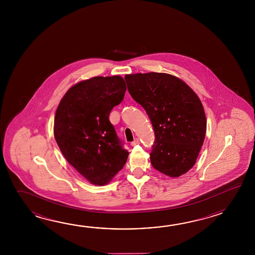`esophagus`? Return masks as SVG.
Returning <instances> with one entry per match:
<instances>
[{"label":"esophagus","instance_id":"34e87169","mask_svg":"<svg viewBox=\"0 0 255 255\" xmlns=\"http://www.w3.org/2000/svg\"><path fill=\"white\" fill-rule=\"evenodd\" d=\"M137 144H138V138H135L134 141H132V142H131V144H130V145L132 146H135V145H137Z\"/></svg>","mask_w":255,"mask_h":255}]
</instances>
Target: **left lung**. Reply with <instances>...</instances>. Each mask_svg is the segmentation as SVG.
<instances>
[{"mask_svg":"<svg viewBox=\"0 0 255 255\" xmlns=\"http://www.w3.org/2000/svg\"><path fill=\"white\" fill-rule=\"evenodd\" d=\"M128 90L146 110L155 132L152 166L175 178L194 166L206 134L200 98L186 83L165 73L127 75Z\"/></svg>","mask_w":255,"mask_h":255,"instance_id":"1","label":"left lung"}]
</instances>
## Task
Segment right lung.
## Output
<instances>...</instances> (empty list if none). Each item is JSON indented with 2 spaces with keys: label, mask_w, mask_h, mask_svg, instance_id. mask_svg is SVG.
I'll use <instances>...</instances> for the list:
<instances>
[{
  "label": "right lung",
  "mask_w": 255,
  "mask_h": 255,
  "mask_svg": "<svg viewBox=\"0 0 255 255\" xmlns=\"http://www.w3.org/2000/svg\"><path fill=\"white\" fill-rule=\"evenodd\" d=\"M126 89L121 76H96L71 87L56 109L54 134L60 150L92 184H108L128 157L109 121Z\"/></svg>",
  "instance_id": "add662e5"
}]
</instances>
